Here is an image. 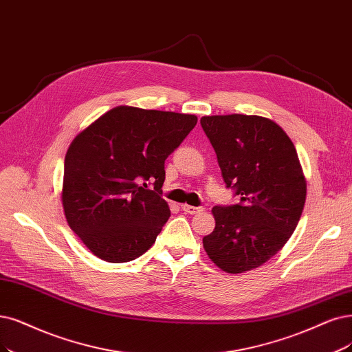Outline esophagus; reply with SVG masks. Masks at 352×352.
Here are the masks:
<instances>
[{"label":"esophagus","instance_id":"obj_1","mask_svg":"<svg viewBox=\"0 0 352 352\" xmlns=\"http://www.w3.org/2000/svg\"><path fill=\"white\" fill-rule=\"evenodd\" d=\"M181 210L186 213H190V214H196V213L203 212L204 209L203 207H196V206H190V204H181Z\"/></svg>","mask_w":352,"mask_h":352}]
</instances>
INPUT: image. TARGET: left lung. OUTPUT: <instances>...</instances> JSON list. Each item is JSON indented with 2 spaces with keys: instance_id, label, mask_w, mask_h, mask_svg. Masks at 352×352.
<instances>
[{
  "instance_id": "8db88e82",
  "label": "left lung",
  "mask_w": 352,
  "mask_h": 352,
  "mask_svg": "<svg viewBox=\"0 0 352 352\" xmlns=\"http://www.w3.org/2000/svg\"><path fill=\"white\" fill-rule=\"evenodd\" d=\"M200 124L226 187L239 197V203L213 207L216 226L203 246L223 271H250L274 256L300 220L306 179L296 148L265 117L206 116Z\"/></svg>"
}]
</instances>
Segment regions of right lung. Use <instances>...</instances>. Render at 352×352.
Listing matches in <instances>:
<instances>
[{
	"instance_id": "add662e5",
	"label": "right lung",
	"mask_w": 352,
	"mask_h": 352,
	"mask_svg": "<svg viewBox=\"0 0 352 352\" xmlns=\"http://www.w3.org/2000/svg\"><path fill=\"white\" fill-rule=\"evenodd\" d=\"M197 124L194 114L120 106L78 135L65 156L62 204L69 228L107 263L145 254L171 216L165 160Z\"/></svg>"
}]
</instances>
